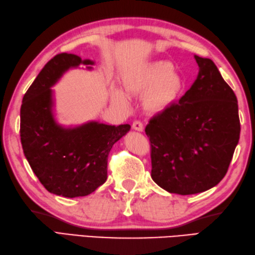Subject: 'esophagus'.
Segmentation results:
<instances>
[{
  "label": "esophagus",
  "mask_w": 255,
  "mask_h": 255,
  "mask_svg": "<svg viewBox=\"0 0 255 255\" xmlns=\"http://www.w3.org/2000/svg\"><path fill=\"white\" fill-rule=\"evenodd\" d=\"M132 128L135 129V131H138V132H142L144 129L143 127V123L141 121H134L132 124Z\"/></svg>",
  "instance_id": "esophagus-1"
}]
</instances>
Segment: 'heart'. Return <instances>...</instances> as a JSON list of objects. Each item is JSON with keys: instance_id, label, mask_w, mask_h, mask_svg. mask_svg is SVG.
<instances>
[{"instance_id": "heart-1", "label": "heart", "mask_w": 255, "mask_h": 255, "mask_svg": "<svg viewBox=\"0 0 255 255\" xmlns=\"http://www.w3.org/2000/svg\"><path fill=\"white\" fill-rule=\"evenodd\" d=\"M168 61L157 60L139 67L123 78L127 95L143 97V108L149 114H160L174 105L183 90V80ZM113 105L128 107L126 93L113 89L110 95Z\"/></svg>"}]
</instances>
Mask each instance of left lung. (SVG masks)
Segmentation results:
<instances>
[{"label":"left lung","mask_w":255,"mask_h":255,"mask_svg":"<svg viewBox=\"0 0 255 255\" xmlns=\"http://www.w3.org/2000/svg\"><path fill=\"white\" fill-rule=\"evenodd\" d=\"M199 72L190 89L145 128L152 179L171 194L194 195L221 181L240 138L235 92L215 62L195 55Z\"/></svg>","instance_id":"1"}]
</instances>
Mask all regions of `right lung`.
Wrapping results in <instances>:
<instances>
[{
    "mask_svg": "<svg viewBox=\"0 0 255 255\" xmlns=\"http://www.w3.org/2000/svg\"><path fill=\"white\" fill-rule=\"evenodd\" d=\"M80 65L91 70L95 61L56 55L26 91L20 107V142L30 168L49 193L68 198L89 195L106 183L108 155L131 128L98 121L64 127L56 121L51 87Z\"/></svg>",
    "mask_w": 255,
    "mask_h": 255,
    "instance_id": "1",
    "label": "right lung"
}]
</instances>
